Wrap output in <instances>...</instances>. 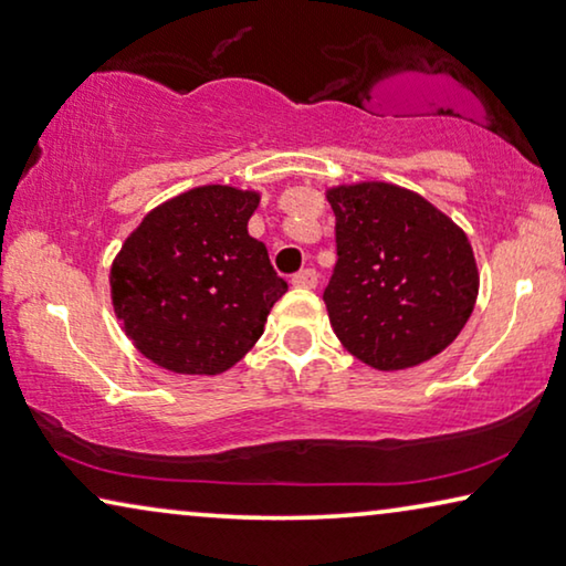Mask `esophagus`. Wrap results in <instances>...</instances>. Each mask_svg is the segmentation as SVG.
Listing matches in <instances>:
<instances>
[{
	"instance_id": "1",
	"label": "esophagus",
	"mask_w": 566,
	"mask_h": 566,
	"mask_svg": "<svg viewBox=\"0 0 566 566\" xmlns=\"http://www.w3.org/2000/svg\"><path fill=\"white\" fill-rule=\"evenodd\" d=\"M292 284L294 286H305V290H315V286H317L315 269H302V272L292 276Z\"/></svg>"
}]
</instances>
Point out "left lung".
Listing matches in <instances>:
<instances>
[{
	"label": "left lung",
	"mask_w": 566,
	"mask_h": 566,
	"mask_svg": "<svg viewBox=\"0 0 566 566\" xmlns=\"http://www.w3.org/2000/svg\"><path fill=\"white\" fill-rule=\"evenodd\" d=\"M325 196L337 264L323 300L337 340L376 370L434 358L475 310L480 274L465 231L394 182L335 185Z\"/></svg>",
	"instance_id": "obj_1"
}]
</instances>
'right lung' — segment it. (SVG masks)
Listing matches in <instances>:
<instances>
[{"label": "right lung", "instance_id": "1", "mask_svg": "<svg viewBox=\"0 0 566 566\" xmlns=\"http://www.w3.org/2000/svg\"><path fill=\"white\" fill-rule=\"evenodd\" d=\"M261 192L200 185L151 208L112 261V305L142 356L182 376H218L264 333L286 292L249 235Z\"/></svg>", "mask_w": 566, "mask_h": 566}]
</instances>
